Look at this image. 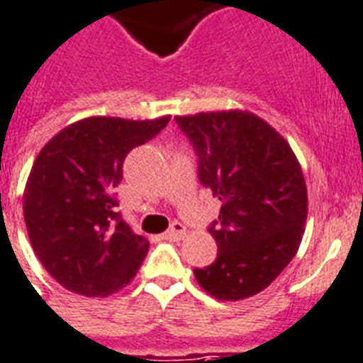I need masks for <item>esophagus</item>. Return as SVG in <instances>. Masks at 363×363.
<instances>
[{"label": "esophagus", "instance_id": "obj_1", "mask_svg": "<svg viewBox=\"0 0 363 363\" xmlns=\"http://www.w3.org/2000/svg\"><path fill=\"white\" fill-rule=\"evenodd\" d=\"M184 234H186L184 225L175 220V223L169 226L168 232H166V238H168V239H182V238H184Z\"/></svg>", "mask_w": 363, "mask_h": 363}]
</instances>
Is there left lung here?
<instances>
[{
	"label": "left lung",
	"mask_w": 363,
	"mask_h": 363,
	"mask_svg": "<svg viewBox=\"0 0 363 363\" xmlns=\"http://www.w3.org/2000/svg\"><path fill=\"white\" fill-rule=\"evenodd\" d=\"M199 157V181L220 201L210 226L217 259L195 269L201 289L223 301L259 294L283 272L301 242L308 199L294 151L250 111L175 116Z\"/></svg>",
	"instance_id": "8db88e82"
}]
</instances>
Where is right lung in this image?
Wrapping results in <instances>:
<instances>
[{
    "instance_id": "1",
    "label": "right lung",
    "mask_w": 363,
    "mask_h": 363,
    "mask_svg": "<svg viewBox=\"0 0 363 363\" xmlns=\"http://www.w3.org/2000/svg\"><path fill=\"white\" fill-rule=\"evenodd\" d=\"M153 121L87 116L65 125L40 150L23 191V217L40 263L60 285L106 298L137 276L150 248L115 212L111 191L133 147L166 128Z\"/></svg>"
}]
</instances>
